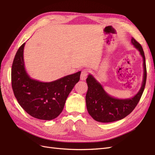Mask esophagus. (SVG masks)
Wrapping results in <instances>:
<instances>
[{"label": "esophagus", "instance_id": "1", "mask_svg": "<svg viewBox=\"0 0 155 155\" xmlns=\"http://www.w3.org/2000/svg\"><path fill=\"white\" fill-rule=\"evenodd\" d=\"M88 74V70L87 69H84L83 70H82L81 74V76H80V79L81 80H85L87 78Z\"/></svg>", "mask_w": 155, "mask_h": 155}]
</instances>
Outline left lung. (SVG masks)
<instances>
[{
    "mask_svg": "<svg viewBox=\"0 0 155 155\" xmlns=\"http://www.w3.org/2000/svg\"><path fill=\"white\" fill-rule=\"evenodd\" d=\"M131 43L139 50L143 61L142 85L139 92L133 97L120 100L111 97L92 75L89 74L87 78L88 85V91L86 94L87 109L92 118L99 122L109 123L124 118L134 109L142 97L147 79L145 58L141 45L134 38L131 39Z\"/></svg>",
    "mask_w": 155,
    "mask_h": 155,
    "instance_id": "obj_1",
    "label": "left lung"
}]
</instances>
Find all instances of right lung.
Returning a JSON list of instances; mask_svg holds the SVG:
<instances>
[{"label": "right lung", "instance_id": "1", "mask_svg": "<svg viewBox=\"0 0 155 155\" xmlns=\"http://www.w3.org/2000/svg\"><path fill=\"white\" fill-rule=\"evenodd\" d=\"M23 43L12 68V86L18 104L28 114L43 120H53L63 111L67 98L79 81L81 71L49 83L31 79L25 67Z\"/></svg>", "mask_w": 155, "mask_h": 155}]
</instances>
